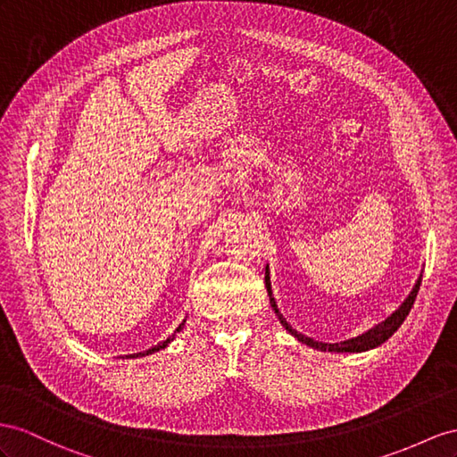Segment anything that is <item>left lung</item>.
I'll return each instance as SVG.
<instances>
[{
    "instance_id": "obj_1",
    "label": "left lung",
    "mask_w": 457,
    "mask_h": 457,
    "mask_svg": "<svg viewBox=\"0 0 457 457\" xmlns=\"http://www.w3.org/2000/svg\"><path fill=\"white\" fill-rule=\"evenodd\" d=\"M264 282H266L268 295H270V305L274 307L279 322H282V324L286 326V330L291 332V336H295L297 340L303 342V344H307V345H311V347H314V349H320V351H336V353H344V351H349V353H359V351H367V349H372V347H377V345L384 344V342L388 340V337L403 324V320H405V317L409 314V311H411V307H413L415 297H417V291H419V287H420V278H419L411 294H409V297L402 303V307L397 309V311L392 314V317H388L384 322H380V324L377 326V328H372V330H369V332H365V334H361V336L353 337V340H347V342H342V344H322V342H314V340H311V337L303 336V334H299L297 330L291 328V326L286 322V319L282 317V314H279V311H278V307H276V301H274V297H272L270 278H268V268H266Z\"/></svg>"
}]
</instances>
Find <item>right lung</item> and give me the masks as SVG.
I'll use <instances>...</instances> for the list:
<instances>
[{
  "mask_svg": "<svg viewBox=\"0 0 457 457\" xmlns=\"http://www.w3.org/2000/svg\"><path fill=\"white\" fill-rule=\"evenodd\" d=\"M185 322V320H183ZM183 328V324H179V328L178 330H175V332H179ZM175 336V334H173ZM173 336L171 337H168V340L166 342H162V344H158V345H154V347H150L148 351H145V353H137V355H131V357H138V355H148V353H156V351H160V349H163V347H166L171 340H173Z\"/></svg>",
  "mask_w": 457,
  "mask_h": 457,
  "instance_id": "1",
  "label": "right lung"
}]
</instances>
